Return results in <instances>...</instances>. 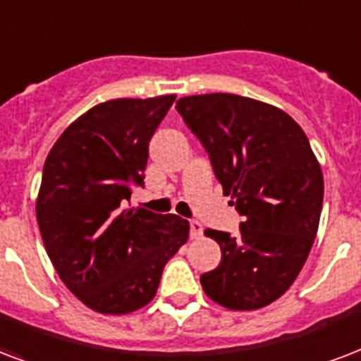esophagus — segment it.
<instances>
[{
  "instance_id": "esophagus-1",
  "label": "esophagus",
  "mask_w": 361,
  "mask_h": 361,
  "mask_svg": "<svg viewBox=\"0 0 361 361\" xmlns=\"http://www.w3.org/2000/svg\"><path fill=\"white\" fill-rule=\"evenodd\" d=\"M189 231H191V238H200V236H202V224H200V221H195V219H192L191 224H189Z\"/></svg>"
}]
</instances>
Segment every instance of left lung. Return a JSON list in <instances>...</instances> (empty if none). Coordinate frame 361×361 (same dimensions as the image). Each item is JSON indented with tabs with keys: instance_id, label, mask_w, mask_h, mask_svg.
<instances>
[{
	"instance_id": "8db88e82",
	"label": "left lung",
	"mask_w": 361,
	"mask_h": 361,
	"mask_svg": "<svg viewBox=\"0 0 361 361\" xmlns=\"http://www.w3.org/2000/svg\"><path fill=\"white\" fill-rule=\"evenodd\" d=\"M176 109L242 216L235 236L204 231L221 261L202 290L225 309L267 307L293 284L320 224L324 178L309 137L282 109L244 96H185Z\"/></svg>"
}]
</instances>
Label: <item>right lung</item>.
<instances>
[{
  "instance_id": "obj_1",
  "label": "right lung",
  "mask_w": 361,
  "mask_h": 361,
  "mask_svg": "<svg viewBox=\"0 0 361 361\" xmlns=\"http://www.w3.org/2000/svg\"><path fill=\"white\" fill-rule=\"evenodd\" d=\"M174 100L98 104L47 155L35 204L41 238L66 288L100 314L145 307L189 236L180 216L125 208L132 187L144 185L151 137Z\"/></svg>"
}]
</instances>
